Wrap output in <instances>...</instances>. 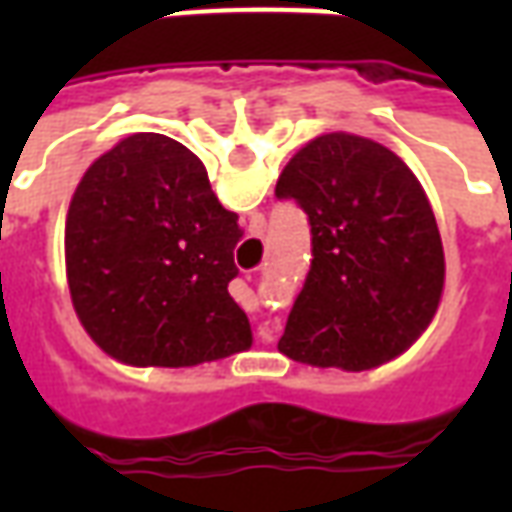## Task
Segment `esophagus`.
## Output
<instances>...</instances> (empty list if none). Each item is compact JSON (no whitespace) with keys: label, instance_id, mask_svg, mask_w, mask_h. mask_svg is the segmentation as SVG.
Returning <instances> with one entry per match:
<instances>
[{"label":"esophagus","instance_id":"34e87169","mask_svg":"<svg viewBox=\"0 0 512 512\" xmlns=\"http://www.w3.org/2000/svg\"><path fill=\"white\" fill-rule=\"evenodd\" d=\"M257 337H260L263 343H271V340H274V329H268V326H260V329H257Z\"/></svg>","mask_w":512,"mask_h":512}]
</instances>
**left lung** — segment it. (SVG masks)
Masks as SVG:
<instances>
[{"label": "left lung", "instance_id": "1", "mask_svg": "<svg viewBox=\"0 0 512 512\" xmlns=\"http://www.w3.org/2000/svg\"><path fill=\"white\" fill-rule=\"evenodd\" d=\"M274 194L307 213L312 235L279 351L348 373L403 354L444 288L439 227L414 172L373 139L326 134L290 158Z\"/></svg>", "mask_w": 512, "mask_h": 512}]
</instances>
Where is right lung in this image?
<instances>
[{"label": "right lung", "instance_id": "add662e5", "mask_svg": "<svg viewBox=\"0 0 512 512\" xmlns=\"http://www.w3.org/2000/svg\"><path fill=\"white\" fill-rule=\"evenodd\" d=\"M241 224L189 147L134 134L84 172L65 224L79 321L136 367H191L246 351L252 329L227 293Z\"/></svg>", "mask_w": 512, "mask_h": 512}]
</instances>
